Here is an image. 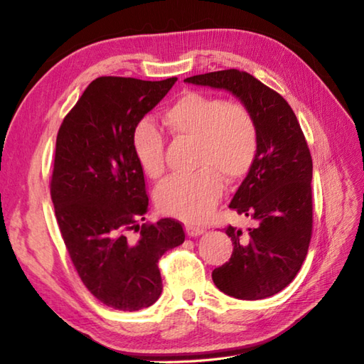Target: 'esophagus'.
I'll return each instance as SVG.
<instances>
[{
	"instance_id": "34e87169",
	"label": "esophagus",
	"mask_w": 364,
	"mask_h": 364,
	"mask_svg": "<svg viewBox=\"0 0 364 364\" xmlns=\"http://www.w3.org/2000/svg\"><path fill=\"white\" fill-rule=\"evenodd\" d=\"M203 232H205V228L192 226V225H188V226H186V234H188L189 237H198V235H201Z\"/></svg>"
}]
</instances>
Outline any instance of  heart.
Returning a JSON list of instances; mask_svg holds the SVG:
<instances>
[{
	"instance_id": "1",
	"label": "heart",
	"mask_w": 364,
	"mask_h": 364,
	"mask_svg": "<svg viewBox=\"0 0 364 364\" xmlns=\"http://www.w3.org/2000/svg\"><path fill=\"white\" fill-rule=\"evenodd\" d=\"M163 122L175 138L196 142L191 175L168 176L155 189V201L164 214L183 222L205 220L222 196L223 183H235L248 173L257 155V127L240 104L189 91L168 107ZM132 149L141 171L150 178L164 172V141L156 127L142 121L132 136Z\"/></svg>"
}]
</instances>
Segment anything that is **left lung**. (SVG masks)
I'll return each instance as SVG.
<instances>
[{"mask_svg": "<svg viewBox=\"0 0 364 364\" xmlns=\"http://www.w3.org/2000/svg\"><path fill=\"white\" fill-rule=\"evenodd\" d=\"M230 91L257 127V155L230 203L256 225L247 232L226 228L234 250L213 281L228 296L256 301L284 290L298 274L311 237L310 150L289 102L251 74L215 71L184 79Z\"/></svg>", "mask_w": 364, "mask_h": 364, "instance_id": "8db88e82", "label": "left lung"}]
</instances>
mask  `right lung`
<instances>
[{
  "label": "right lung",
  "instance_id": "add662e5",
  "mask_svg": "<svg viewBox=\"0 0 364 364\" xmlns=\"http://www.w3.org/2000/svg\"><path fill=\"white\" fill-rule=\"evenodd\" d=\"M175 82L92 80L57 134L50 180L57 223L82 282L114 310L155 304L163 291L158 260L184 242L172 218L139 225L149 197L132 149L136 125ZM133 230L140 232L136 241L128 239Z\"/></svg>",
  "mask_w": 364,
  "mask_h": 364
}]
</instances>
